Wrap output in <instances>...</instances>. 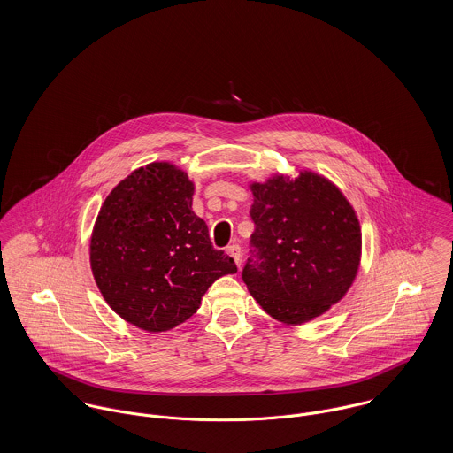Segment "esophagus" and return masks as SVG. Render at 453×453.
I'll return each instance as SVG.
<instances>
[{
    "instance_id": "esophagus-1",
    "label": "esophagus",
    "mask_w": 453,
    "mask_h": 453,
    "mask_svg": "<svg viewBox=\"0 0 453 453\" xmlns=\"http://www.w3.org/2000/svg\"><path fill=\"white\" fill-rule=\"evenodd\" d=\"M228 253H230V257L235 259V263L239 265L241 263V258H242V251H241V246L239 244H232V246H228V250H226Z\"/></svg>"
}]
</instances>
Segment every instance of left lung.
Instances as JSON below:
<instances>
[{
    "label": "left lung",
    "mask_w": 453,
    "mask_h": 453,
    "mask_svg": "<svg viewBox=\"0 0 453 453\" xmlns=\"http://www.w3.org/2000/svg\"><path fill=\"white\" fill-rule=\"evenodd\" d=\"M251 257L242 270L250 293L272 318L311 321L350 288L361 258V228L342 192L314 173L275 176L251 187Z\"/></svg>",
    "instance_id": "1"
}]
</instances>
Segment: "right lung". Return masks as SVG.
Listing matches in <instances>:
<instances>
[{"label":"right lung","mask_w":453,"mask_h":453,"mask_svg":"<svg viewBox=\"0 0 453 453\" xmlns=\"http://www.w3.org/2000/svg\"><path fill=\"white\" fill-rule=\"evenodd\" d=\"M194 183L167 162L127 176L104 200L90 239L94 279L127 323L167 331L192 318L207 288L237 265L214 250L192 211Z\"/></svg>","instance_id":"obj_1"}]
</instances>
